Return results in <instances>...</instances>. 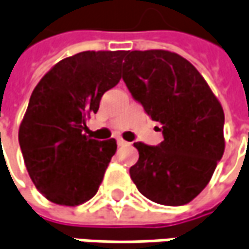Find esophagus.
Segmentation results:
<instances>
[{
  "mask_svg": "<svg viewBox=\"0 0 249 249\" xmlns=\"http://www.w3.org/2000/svg\"><path fill=\"white\" fill-rule=\"evenodd\" d=\"M116 142H118V145H126L127 144V142H124L123 139H118Z\"/></svg>",
  "mask_w": 249,
  "mask_h": 249,
  "instance_id": "esophagus-1",
  "label": "esophagus"
}]
</instances>
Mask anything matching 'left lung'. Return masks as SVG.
Returning <instances> with one entry per match:
<instances>
[{
  "instance_id": "8db88e82",
  "label": "left lung",
  "mask_w": 249,
  "mask_h": 249,
  "mask_svg": "<svg viewBox=\"0 0 249 249\" xmlns=\"http://www.w3.org/2000/svg\"><path fill=\"white\" fill-rule=\"evenodd\" d=\"M123 81L147 115L162 124L158 145L134 143L130 177L147 199L189 203L202 192L224 153V112L192 64L167 50L126 52Z\"/></svg>"
}]
</instances>
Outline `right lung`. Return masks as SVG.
Masks as SVG:
<instances>
[{
  "instance_id": "add662e5",
  "label": "right lung",
  "mask_w": 249,
  "mask_h": 249,
  "mask_svg": "<svg viewBox=\"0 0 249 249\" xmlns=\"http://www.w3.org/2000/svg\"><path fill=\"white\" fill-rule=\"evenodd\" d=\"M126 52H82L58 61L36 85L19 126V145L36 189L78 206L98 192L116 140L84 134L102 95L120 81Z\"/></svg>"
}]
</instances>
